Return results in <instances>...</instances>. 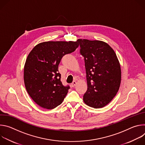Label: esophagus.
Listing matches in <instances>:
<instances>
[{
    "label": "esophagus",
    "mask_w": 145,
    "mask_h": 145,
    "mask_svg": "<svg viewBox=\"0 0 145 145\" xmlns=\"http://www.w3.org/2000/svg\"><path fill=\"white\" fill-rule=\"evenodd\" d=\"M76 84H77L76 81H73V82L71 84V86H72V87H74L76 85Z\"/></svg>",
    "instance_id": "1"
}]
</instances>
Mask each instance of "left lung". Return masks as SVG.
Here are the masks:
<instances>
[{"label":"left lung","instance_id":"1","mask_svg":"<svg viewBox=\"0 0 145 145\" xmlns=\"http://www.w3.org/2000/svg\"><path fill=\"white\" fill-rule=\"evenodd\" d=\"M78 41L80 53L84 57L88 87L83 101L94 108L104 107L119 89V61L114 50L105 42L86 39H78Z\"/></svg>","mask_w":145,"mask_h":145}]
</instances>
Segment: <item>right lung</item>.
<instances>
[{
  "mask_svg": "<svg viewBox=\"0 0 145 145\" xmlns=\"http://www.w3.org/2000/svg\"><path fill=\"white\" fill-rule=\"evenodd\" d=\"M78 40L48 41L37 45L29 54L24 67V82L31 99L40 107L51 110L63 103L69 86L61 81L58 65L65 54L78 48Z\"/></svg>",
  "mask_w": 145,
  "mask_h": 145,
  "instance_id": "right-lung-1",
  "label": "right lung"
}]
</instances>
